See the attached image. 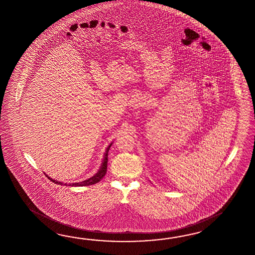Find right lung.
Masks as SVG:
<instances>
[{"instance_id":"obj_1","label":"right lung","mask_w":255,"mask_h":255,"mask_svg":"<svg viewBox=\"0 0 255 255\" xmlns=\"http://www.w3.org/2000/svg\"><path fill=\"white\" fill-rule=\"evenodd\" d=\"M112 144V143H110V145L107 147L105 155H104V159H103V161H102V164H101V167H100V170H99L97 173L95 174L93 177H91V178H89V179H87V180H84V181H80V182L69 183V184H67V183H64V185L72 187L88 186V185H92V184H95V183L100 182V180H102V178L105 176L106 172H107V166H108V153H109V150L111 148ZM45 174V175L48 177V179L51 180L52 182H54V183H56V184H61V185L63 184V183L61 182V181L53 180V179H51L50 177H49L47 174Z\"/></svg>"}]
</instances>
